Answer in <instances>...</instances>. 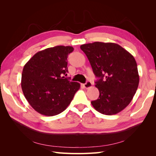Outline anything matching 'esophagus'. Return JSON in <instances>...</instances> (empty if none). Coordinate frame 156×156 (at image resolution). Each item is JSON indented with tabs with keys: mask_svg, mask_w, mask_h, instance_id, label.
Segmentation results:
<instances>
[{
	"mask_svg": "<svg viewBox=\"0 0 156 156\" xmlns=\"http://www.w3.org/2000/svg\"><path fill=\"white\" fill-rule=\"evenodd\" d=\"M92 83L90 81H87L84 84H83V87L85 88H90L91 87H92Z\"/></svg>",
	"mask_w": 156,
	"mask_h": 156,
	"instance_id": "esophagus-1",
	"label": "esophagus"
}]
</instances>
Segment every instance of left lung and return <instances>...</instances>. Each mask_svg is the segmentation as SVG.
<instances>
[{
    "label": "left lung",
    "instance_id": "left-lung-1",
    "mask_svg": "<svg viewBox=\"0 0 156 156\" xmlns=\"http://www.w3.org/2000/svg\"><path fill=\"white\" fill-rule=\"evenodd\" d=\"M96 77L100 92L98 100L91 103L99 112L115 115L125 108L137 90L139 76L133 56L119 45L94 42L81 45Z\"/></svg>",
    "mask_w": 156,
    "mask_h": 156
}]
</instances>
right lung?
Segmentation results:
<instances>
[{
	"label": "right lung",
	"mask_w": 156,
	"mask_h": 156,
	"mask_svg": "<svg viewBox=\"0 0 156 156\" xmlns=\"http://www.w3.org/2000/svg\"><path fill=\"white\" fill-rule=\"evenodd\" d=\"M71 46L58 45L36 53L23 69L21 88L34 109L45 116H55L70 104L80 84L62 77L67 75Z\"/></svg>",
	"instance_id": "obj_1"
}]
</instances>
